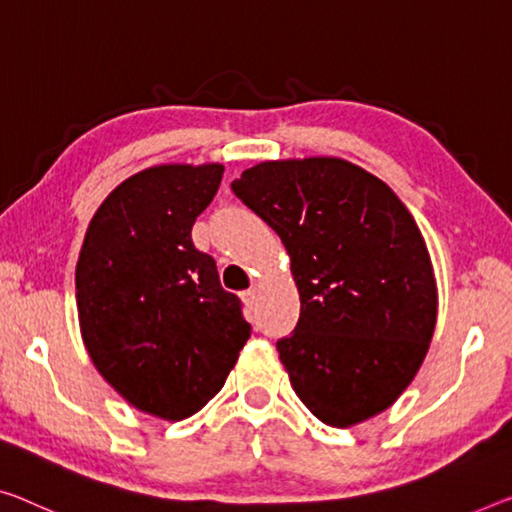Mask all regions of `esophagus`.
I'll return each instance as SVG.
<instances>
[{
    "label": "esophagus",
    "mask_w": 512,
    "mask_h": 512,
    "mask_svg": "<svg viewBox=\"0 0 512 512\" xmlns=\"http://www.w3.org/2000/svg\"><path fill=\"white\" fill-rule=\"evenodd\" d=\"M242 302H245V309H247V311L254 309V304H256V290H245V293H242Z\"/></svg>",
    "instance_id": "34e87169"
}]
</instances>
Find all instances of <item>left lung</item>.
<instances>
[{
	"label": "left lung",
	"instance_id": "obj_1",
	"mask_svg": "<svg viewBox=\"0 0 512 512\" xmlns=\"http://www.w3.org/2000/svg\"><path fill=\"white\" fill-rule=\"evenodd\" d=\"M290 256L300 320L277 341L313 416L350 428L414 380L437 322L423 235L387 183L341 157L261 162L231 183Z\"/></svg>",
	"mask_w": 512,
	"mask_h": 512
}]
</instances>
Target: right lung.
Returning <instances> with one entry per match:
<instances>
[{"instance_id":"1","label":"right lung","mask_w":512,"mask_h":512,"mask_svg":"<svg viewBox=\"0 0 512 512\" xmlns=\"http://www.w3.org/2000/svg\"><path fill=\"white\" fill-rule=\"evenodd\" d=\"M222 164H160L102 201L75 270L93 366L137 410L187 419L224 387L251 336L215 258L192 242Z\"/></svg>"}]
</instances>
